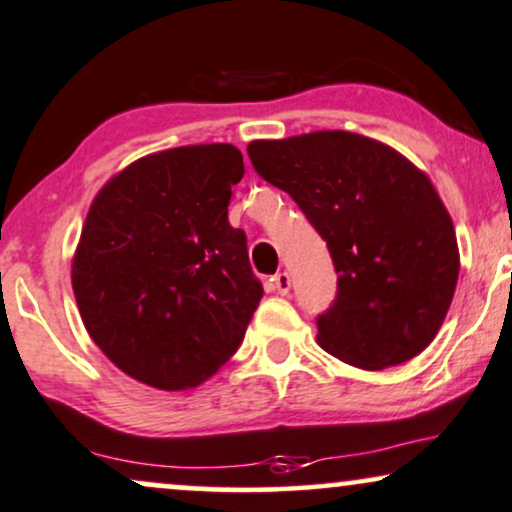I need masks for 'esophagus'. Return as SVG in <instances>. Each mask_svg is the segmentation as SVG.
<instances>
[{"mask_svg": "<svg viewBox=\"0 0 512 512\" xmlns=\"http://www.w3.org/2000/svg\"><path fill=\"white\" fill-rule=\"evenodd\" d=\"M272 283H274V288L276 291H279L281 295H286L288 291H291V276H288V272H279L272 279Z\"/></svg>", "mask_w": 512, "mask_h": 512, "instance_id": "obj_1", "label": "esophagus"}]
</instances>
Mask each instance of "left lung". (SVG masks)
Listing matches in <instances>:
<instances>
[{
	"mask_svg": "<svg viewBox=\"0 0 512 512\" xmlns=\"http://www.w3.org/2000/svg\"><path fill=\"white\" fill-rule=\"evenodd\" d=\"M250 162L326 240L338 291L317 317L326 353L362 369L408 362L434 341L460 272L453 221L427 174L348 131L252 140Z\"/></svg>",
	"mask_w": 512,
	"mask_h": 512,
	"instance_id": "1",
	"label": "left lung"
}]
</instances>
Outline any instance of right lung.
<instances>
[{"label":"right lung","instance_id":"right-lung-1","mask_svg":"<svg viewBox=\"0 0 512 512\" xmlns=\"http://www.w3.org/2000/svg\"><path fill=\"white\" fill-rule=\"evenodd\" d=\"M238 147L186 145L116 174L92 200L71 267L97 348L128 377L193 389L236 353L262 283L229 224Z\"/></svg>","mask_w":512,"mask_h":512}]
</instances>
